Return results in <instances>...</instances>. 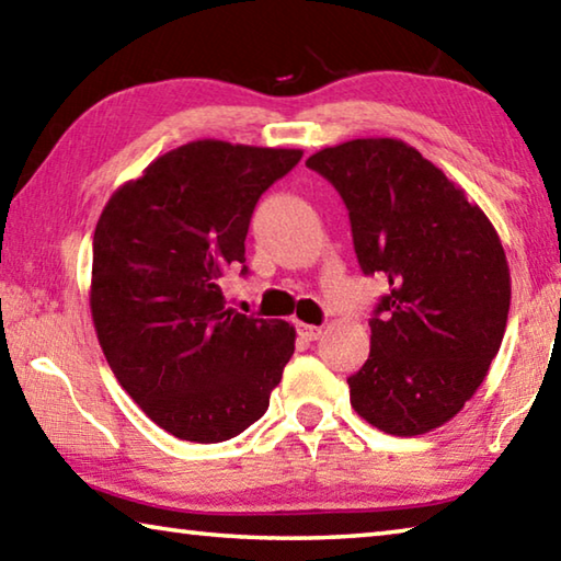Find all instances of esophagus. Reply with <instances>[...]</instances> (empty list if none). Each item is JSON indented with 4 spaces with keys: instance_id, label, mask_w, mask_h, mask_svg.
Segmentation results:
<instances>
[{
    "instance_id": "obj_1",
    "label": "esophagus",
    "mask_w": 561,
    "mask_h": 561,
    "mask_svg": "<svg viewBox=\"0 0 561 561\" xmlns=\"http://www.w3.org/2000/svg\"><path fill=\"white\" fill-rule=\"evenodd\" d=\"M299 336L307 339V341H317L321 334H324V329L321 327H311V324H299Z\"/></svg>"
}]
</instances>
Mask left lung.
<instances>
[{"label":"left lung","mask_w":561,"mask_h":561,"mask_svg":"<svg viewBox=\"0 0 561 561\" xmlns=\"http://www.w3.org/2000/svg\"><path fill=\"white\" fill-rule=\"evenodd\" d=\"M339 190L364 274L388 294L371 354L348 378L354 411L411 438L462 411L497 356L510 311V267L488 215L398 138H356L307 160Z\"/></svg>","instance_id":"obj_1"}]
</instances>
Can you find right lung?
Instances as JSON below:
<instances>
[{"label": "right lung", "mask_w": 561, "mask_h": 561, "mask_svg": "<svg viewBox=\"0 0 561 561\" xmlns=\"http://www.w3.org/2000/svg\"><path fill=\"white\" fill-rule=\"evenodd\" d=\"M301 160L294 148L193 140L121 185L93 232L91 317L118 383L190 443L240 435L270 408L297 331L225 307L260 195Z\"/></svg>", "instance_id": "right-lung-1"}]
</instances>
